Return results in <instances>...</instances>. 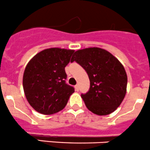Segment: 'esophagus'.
Listing matches in <instances>:
<instances>
[{"label":"esophagus","mask_w":150,"mask_h":150,"mask_svg":"<svg viewBox=\"0 0 150 150\" xmlns=\"http://www.w3.org/2000/svg\"><path fill=\"white\" fill-rule=\"evenodd\" d=\"M75 91H79V86H78V85L75 86Z\"/></svg>","instance_id":"34e87169"}]
</instances>
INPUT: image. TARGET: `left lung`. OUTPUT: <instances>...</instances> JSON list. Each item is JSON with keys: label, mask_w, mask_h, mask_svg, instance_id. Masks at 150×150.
Returning a JSON list of instances; mask_svg holds the SVG:
<instances>
[{"label": "left lung", "mask_w": 150, "mask_h": 150, "mask_svg": "<svg viewBox=\"0 0 150 150\" xmlns=\"http://www.w3.org/2000/svg\"><path fill=\"white\" fill-rule=\"evenodd\" d=\"M74 61L89 78V91L81 94L87 108L99 116L117 110L127 92V76L121 62L110 52L97 47L75 51L71 62Z\"/></svg>", "instance_id": "obj_1"}]
</instances>
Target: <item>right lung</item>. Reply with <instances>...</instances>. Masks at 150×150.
Masks as SVG:
<instances>
[{"label":"right lung","mask_w":150,"mask_h":150,"mask_svg":"<svg viewBox=\"0 0 150 150\" xmlns=\"http://www.w3.org/2000/svg\"><path fill=\"white\" fill-rule=\"evenodd\" d=\"M74 51L59 47L45 49L26 65L23 78L25 95L40 114L50 115L62 110L75 91L65 83L64 69Z\"/></svg>","instance_id":"obj_1"}]
</instances>
